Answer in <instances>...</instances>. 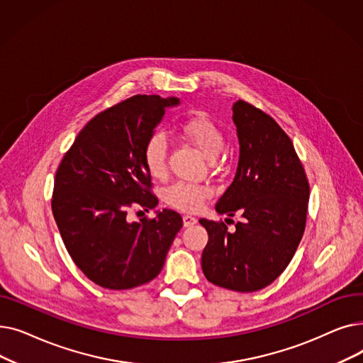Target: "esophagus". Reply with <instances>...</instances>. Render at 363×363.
I'll use <instances>...</instances> for the list:
<instances>
[{
  "mask_svg": "<svg viewBox=\"0 0 363 363\" xmlns=\"http://www.w3.org/2000/svg\"><path fill=\"white\" fill-rule=\"evenodd\" d=\"M184 226H193L194 223H197V219L194 216H189V215H184Z\"/></svg>",
  "mask_w": 363,
  "mask_h": 363,
  "instance_id": "esophagus-1",
  "label": "esophagus"
}]
</instances>
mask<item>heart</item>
<instances>
[{
    "label": "heart",
    "instance_id": "heart-1",
    "mask_svg": "<svg viewBox=\"0 0 363 363\" xmlns=\"http://www.w3.org/2000/svg\"><path fill=\"white\" fill-rule=\"evenodd\" d=\"M181 135L188 143L197 147L208 160H215L223 148L225 138L219 126L206 114H196L181 126ZM144 164L152 178H163L167 170V140L164 133L155 132L148 137L144 151ZM212 189L207 185H197L188 182H177L170 185L164 199L166 203L182 212H197L203 207L207 197H211Z\"/></svg>",
    "mask_w": 363,
    "mask_h": 363
}]
</instances>
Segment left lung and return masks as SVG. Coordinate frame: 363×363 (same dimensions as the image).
Masks as SVG:
<instances>
[{
    "mask_svg": "<svg viewBox=\"0 0 363 363\" xmlns=\"http://www.w3.org/2000/svg\"><path fill=\"white\" fill-rule=\"evenodd\" d=\"M233 113L238 167L215 208L244 219L235 233L223 222L200 219L208 234L201 268L222 289L252 293L272 284L291 262L306 226L309 182L290 137L269 114L242 100Z\"/></svg>",
    "mask_w": 363,
    "mask_h": 363,
    "instance_id": "8db88e82",
    "label": "left lung"
}]
</instances>
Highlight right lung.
<instances>
[{
  "mask_svg": "<svg viewBox=\"0 0 363 363\" xmlns=\"http://www.w3.org/2000/svg\"><path fill=\"white\" fill-rule=\"evenodd\" d=\"M175 97L133 95L92 118L55 172L51 208L76 266L97 285L129 290L155 279L182 228L174 211L129 222L132 206L148 212L151 193L144 145Z\"/></svg>",
  "mask_w": 363,
  "mask_h": 363,
  "instance_id": "1",
  "label": "right lung"
}]
</instances>
